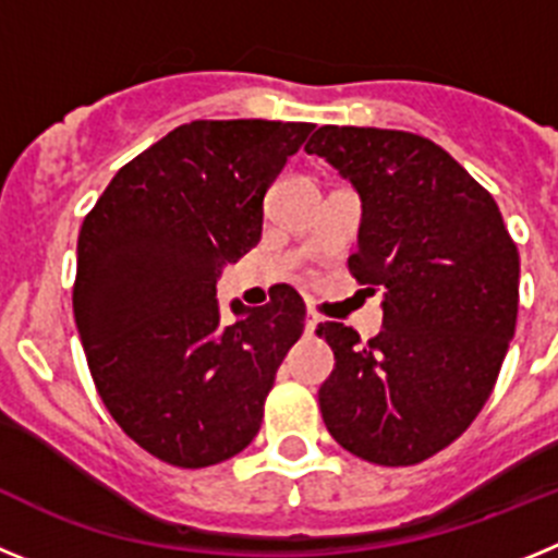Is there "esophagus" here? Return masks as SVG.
Returning <instances> with one entry per match:
<instances>
[{
  "label": "esophagus",
  "instance_id": "1",
  "mask_svg": "<svg viewBox=\"0 0 558 558\" xmlns=\"http://www.w3.org/2000/svg\"><path fill=\"white\" fill-rule=\"evenodd\" d=\"M318 324H322V318H318V313H313V310H310V313H307V322H304V329H307V332H315V329H318Z\"/></svg>",
  "mask_w": 558,
  "mask_h": 558
}]
</instances>
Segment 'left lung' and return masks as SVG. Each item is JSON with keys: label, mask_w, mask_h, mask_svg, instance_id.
Here are the masks:
<instances>
[{"label": "left lung", "mask_w": 558, "mask_h": 558, "mask_svg": "<svg viewBox=\"0 0 558 558\" xmlns=\"http://www.w3.org/2000/svg\"><path fill=\"white\" fill-rule=\"evenodd\" d=\"M363 201L349 274L383 290V329L327 322L335 368L318 391L343 450L413 466L475 422L517 327L520 254L495 198L445 147L408 131L324 125L304 147Z\"/></svg>", "instance_id": "1"}]
</instances>
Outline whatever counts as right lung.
Segmentation results:
<instances>
[{
	"instance_id": "obj_1",
	"label": "right lung",
	"mask_w": 558,
	"mask_h": 558,
	"mask_svg": "<svg viewBox=\"0 0 558 558\" xmlns=\"http://www.w3.org/2000/svg\"><path fill=\"white\" fill-rule=\"evenodd\" d=\"M310 122L195 120L128 161L77 236L75 324L102 405L159 461L201 470L254 441L276 368L304 332L293 288L263 307L215 284L263 236V201Z\"/></svg>"
}]
</instances>
